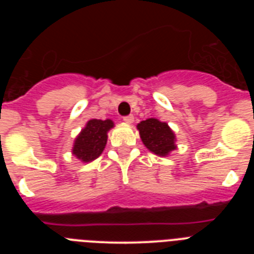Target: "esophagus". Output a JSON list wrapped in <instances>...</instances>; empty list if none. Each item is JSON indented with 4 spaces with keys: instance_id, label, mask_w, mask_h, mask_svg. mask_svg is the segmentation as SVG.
<instances>
[{
    "instance_id": "1",
    "label": "esophagus",
    "mask_w": 254,
    "mask_h": 254,
    "mask_svg": "<svg viewBox=\"0 0 254 254\" xmlns=\"http://www.w3.org/2000/svg\"><path fill=\"white\" fill-rule=\"evenodd\" d=\"M123 121H125L126 123H132L133 122V116H131V114H129V116H125L123 117Z\"/></svg>"
}]
</instances>
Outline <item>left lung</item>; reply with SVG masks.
<instances>
[{"label": "left lung", "instance_id": "1", "mask_svg": "<svg viewBox=\"0 0 254 254\" xmlns=\"http://www.w3.org/2000/svg\"><path fill=\"white\" fill-rule=\"evenodd\" d=\"M143 145L159 156H165L176 149V136L165 122L149 118L137 125Z\"/></svg>", "mask_w": 254, "mask_h": 254}]
</instances>
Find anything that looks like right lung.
I'll return each instance as SVG.
<instances>
[{"label": "right lung", "instance_id": "1", "mask_svg": "<svg viewBox=\"0 0 254 254\" xmlns=\"http://www.w3.org/2000/svg\"><path fill=\"white\" fill-rule=\"evenodd\" d=\"M111 120H91L86 123V127L75 140L72 152L87 163L96 159L107 145V132L113 127Z\"/></svg>", "mask_w": 254, "mask_h": 254}]
</instances>
